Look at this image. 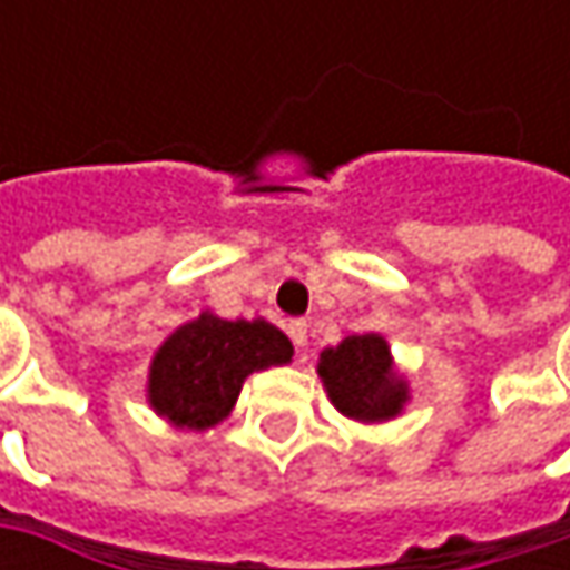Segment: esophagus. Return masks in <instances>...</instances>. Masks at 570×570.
<instances>
[{
    "mask_svg": "<svg viewBox=\"0 0 570 570\" xmlns=\"http://www.w3.org/2000/svg\"><path fill=\"white\" fill-rule=\"evenodd\" d=\"M288 336L295 342L297 352H304V345H307V323H304V320H292V323H288Z\"/></svg>",
    "mask_w": 570,
    "mask_h": 570,
    "instance_id": "34e87169",
    "label": "esophagus"
}]
</instances>
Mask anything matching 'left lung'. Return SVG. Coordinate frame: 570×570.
Wrapping results in <instances>:
<instances>
[{"instance_id":"obj_1","label":"left lung","mask_w":570,"mask_h":570,"mask_svg":"<svg viewBox=\"0 0 570 570\" xmlns=\"http://www.w3.org/2000/svg\"><path fill=\"white\" fill-rule=\"evenodd\" d=\"M320 377L333 405L362 422L393 419L405 403V383L393 374L381 336H348L320 355Z\"/></svg>"}]
</instances>
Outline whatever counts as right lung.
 Masks as SVG:
<instances>
[{"mask_svg": "<svg viewBox=\"0 0 570 570\" xmlns=\"http://www.w3.org/2000/svg\"><path fill=\"white\" fill-rule=\"evenodd\" d=\"M292 362V342L266 320L203 314L158 348L148 377L151 405L177 428L218 425L253 371Z\"/></svg>", "mask_w": 570, "mask_h": 570, "instance_id": "obj_1", "label": "right lung"}]
</instances>
